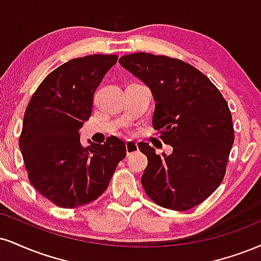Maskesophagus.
<instances>
[{
  "mask_svg": "<svg viewBox=\"0 0 261 261\" xmlns=\"http://www.w3.org/2000/svg\"><path fill=\"white\" fill-rule=\"evenodd\" d=\"M125 146H126V153H127V154L139 152V144H137L136 142H134V141H131V140L126 141Z\"/></svg>",
  "mask_w": 261,
  "mask_h": 261,
  "instance_id": "34e87169",
  "label": "esophagus"
}]
</instances>
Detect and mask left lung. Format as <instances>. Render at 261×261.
<instances>
[{"mask_svg":"<svg viewBox=\"0 0 261 261\" xmlns=\"http://www.w3.org/2000/svg\"><path fill=\"white\" fill-rule=\"evenodd\" d=\"M119 63L150 90L153 127L172 147L170 155H158L148 143L139 144L148 159L141 177L144 191L171 210L198 205L225 176L234 140L227 103L205 75L180 59L140 52Z\"/></svg>","mask_w":261,"mask_h":261,"instance_id":"1","label":"left lung"}]
</instances>
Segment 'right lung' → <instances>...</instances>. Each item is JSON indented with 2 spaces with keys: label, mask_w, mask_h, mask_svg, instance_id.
Wrapping results in <instances>:
<instances>
[{
  "label": "right lung",
  "mask_w": 261,
  "mask_h": 261,
  "mask_svg": "<svg viewBox=\"0 0 261 261\" xmlns=\"http://www.w3.org/2000/svg\"><path fill=\"white\" fill-rule=\"evenodd\" d=\"M117 61V56L92 55L64 63L40 84L25 111L19 147L29 181L62 208L98 198L126 156L125 143L115 136L86 148L80 143L93 95Z\"/></svg>",
  "instance_id": "right-lung-1"
}]
</instances>
